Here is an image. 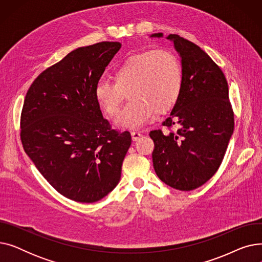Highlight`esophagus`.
<instances>
[{
	"label": "esophagus",
	"mask_w": 262,
	"mask_h": 262,
	"mask_svg": "<svg viewBox=\"0 0 262 262\" xmlns=\"http://www.w3.org/2000/svg\"><path fill=\"white\" fill-rule=\"evenodd\" d=\"M141 136H142V134L139 133V132H132V139H133V141L139 140Z\"/></svg>",
	"instance_id": "obj_1"
}]
</instances>
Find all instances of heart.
Here are the masks:
<instances>
[{
  "label": "heart",
  "instance_id": "obj_1",
  "mask_svg": "<svg viewBox=\"0 0 262 262\" xmlns=\"http://www.w3.org/2000/svg\"><path fill=\"white\" fill-rule=\"evenodd\" d=\"M113 79L101 78L94 86V98L104 113L115 117L127 93L129 102L116 124L124 128H141L156 114L170 110L183 89V69L174 54L164 50H146L119 63Z\"/></svg>",
  "mask_w": 262,
  "mask_h": 262
}]
</instances>
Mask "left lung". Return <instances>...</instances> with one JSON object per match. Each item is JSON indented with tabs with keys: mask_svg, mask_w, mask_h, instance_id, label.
I'll return each mask as SVG.
<instances>
[{
	"mask_svg": "<svg viewBox=\"0 0 262 262\" xmlns=\"http://www.w3.org/2000/svg\"><path fill=\"white\" fill-rule=\"evenodd\" d=\"M150 37H162V33ZM182 58L183 89L163 126L176 130H152L153 164L168 186L194 190L210 178L222 163L235 119L228 84L220 67L199 46L170 34Z\"/></svg>",
	"mask_w": 262,
	"mask_h": 262,
	"instance_id": "8db88e82",
	"label": "left lung"
}]
</instances>
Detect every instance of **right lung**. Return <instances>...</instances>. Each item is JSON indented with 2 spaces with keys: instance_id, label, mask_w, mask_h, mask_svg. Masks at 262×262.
Returning <instances> with one entry per match:
<instances>
[{
  "instance_id": "1",
  "label": "right lung",
  "mask_w": 262,
  "mask_h": 262,
  "mask_svg": "<svg viewBox=\"0 0 262 262\" xmlns=\"http://www.w3.org/2000/svg\"><path fill=\"white\" fill-rule=\"evenodd\" d=\"M120 42L78 48L33 81L21 113L25 153L50 185L79 203L102 200L119 184L132 143L113 129L94 98V86Z\"/></svg>"
}]
</instances>
